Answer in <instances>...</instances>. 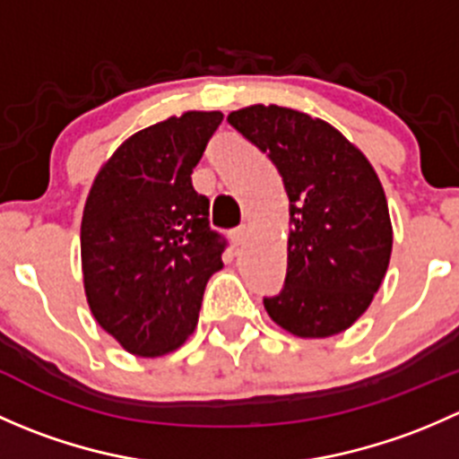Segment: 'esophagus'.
<instances>
[{
    "instance_id": "esophagus-1",
    "label": "esophagus",
    "mask_w": 459,
    "mask_h": 459,
    "mask_svg": "<svg viewBox=\"0 0 459 459\" xmlns=\"http://www.w3.org/2000/svg\"><path fill=\"white\" fill-rule=\"evenodd\" d=\"M248 239V226H239V229L233 230V244L235 247H244Z\"/></svg>"
}]
</instances>
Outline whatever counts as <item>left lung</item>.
<instances>
[{"label": "left lung", "instance_id": "obj_1", "mask_svg": "<svg viewBox=\"0 0 459 459\" xmlns=\"http://www.w3.org/2000/svg\"><path fill=\"white\" fill-rule=\"evenodd\" d=\"M229 124L266 152L289 195L284 289L264 298V308L298 337L346 331L371 307L393 248L371 161L331 124L293 108L247 106Z\"/></svg>", "mask_w": 459, "mask_h": 459}]
</instances>
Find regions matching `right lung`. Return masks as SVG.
<instances>
[{"instance_id":"1","label":"right lung","mask_w":459,"mask_h":459,"mask_svg":"<svg viewBox=\"0 0 459 459\" xmlns=\"http://www.w3.org/2000/svg\"><path fill=\"white\" fill-rule=\"evenodd\" d=\"M224 115L188 110L128 137L97 173L82 217L91 313L128 353L160 358L197 326L226 239L208 224L193 169Z\"/></svg>"}]
</instances>
